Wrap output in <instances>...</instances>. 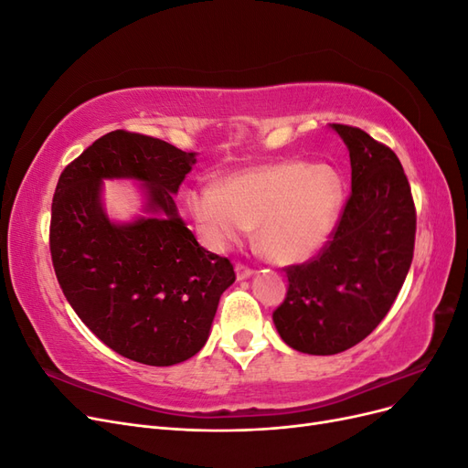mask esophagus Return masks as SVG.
Here are the masks:
<instances>
[{
    "label": "esophagus",
    "instance_id": "esophagus-1",
    "mask_svg": "<svg viewBox=\"0 0 468 468\" xmlns=\"http://www.w3.org/2000/svg\"><path fill=\"white\" fill-rule=\"evenodd\" d=\"M236 279L238 281H244V279H250L251 275H253V271L251 269L248 267V265H244V263H236Z\"/></svg>",
    "mask_w": 468,
    "mask_h": 468
}]
</instances>
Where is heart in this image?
I'll use <instances>...</instances> for the list:
<instances>
[{
  "label": "heart",
  "mask_w": 468,
  "mask_h": 468,
  "mask_svg": "<svg viewBox=\"0 0 468 468\" xmlns=\"http://www.w3.org/2000/svg\"><path fill=\"white\" fill-rule=\"evenodd\" d=\"M205 242L224 250L258 229V246L277 265L306 263L325 248L342 208V183L325 165L275 162L189 191Z\"/></svg>",
  "instance_id": "b5f03b06"
}]
</instances>
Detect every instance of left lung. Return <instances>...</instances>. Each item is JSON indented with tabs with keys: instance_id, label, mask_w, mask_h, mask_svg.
Wrapping results in <instances>:
<instances>
[{
	"instance_id": "obj_1",
	"label": "left lung",
	"mask_w": 468,
	"mask_h": 468,
	"mask_svg": "<svg viewBox=\"0 0 468 468\" xmlns=\"http://www.w3.org/2000/svg\"><path fill=\"white\" fill-rule=\"evenodd\" d=\"M349 150L351 195L320 256L287 267V299L273 313L289 347L334 356L388 314L414 258L416 208L396 154L365 131L330 124Z\"/></svg>"
}]
</instances>
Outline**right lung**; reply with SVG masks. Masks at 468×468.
<instances>
[{
	"mask_svg": "<svg viewBox=\"0 0 468 468\" xmlns=\"http://www.w3.org/2000/svg\"><path fill=\"white\" fill-rule=\"evenodd\" d=\"M160 138L112 131L69 164L56 186L50 253L66 301L119 356L169 367L199 353L232 263L199 246L174 195L195 164ZM105 178H133L144 215L117 223L102 205Z\"/></svg>",
	"mask_w": 468,
	"mask_h": 468,
	"instance_id": "right-lung-1",
	"label": "right lung"
}]
</instances>
